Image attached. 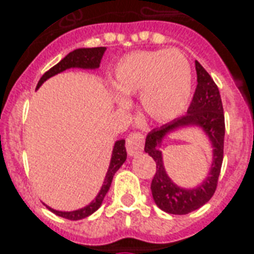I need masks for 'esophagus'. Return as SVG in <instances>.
<instances>
[{
    "label": "esophagus",
    "mask_w": 254,
    "mask_h": 254,
    "mask_svg": "<svg viewBox=\"0 0 254 254\" xmlns=\"http://www.w3.org/2000/svg\"><path fill=\"white\" fill-rule=\"evenodd\" d=\"M143 142H145V137L142 133L139 131H133L131 134L127 135V151L130 157L139 154L143 149Z\"/></svg>",
    "instance_id": "34e87169"
}]
</instances>
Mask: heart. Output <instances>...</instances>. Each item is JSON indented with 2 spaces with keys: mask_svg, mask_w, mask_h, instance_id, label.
I'll return each mask as SVG.
<instances>
[{
  "mask_svg": "<svg viewBox=\"0 0 254 254\" xmlns=\"http://www.w3.org/2000/svg\"><path fill=\"white\" fill-rule=\"evenodd\" d=\"M113 87L124 97L141 93V104L151 119L169 121L185 111L192 89V68L186 55L178 50L134 51L116 64Z\"/></svg>",
  "mask_w": 254,
  "mask_h": 254,
  "instance_id": "obj_1",
  "label": "heart"
}]
</instances>
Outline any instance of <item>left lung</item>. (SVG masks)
Returning a JSON list of instances; mask_svg holds the SVG:
<instances>
[{"mask_svg": "<svg viewBox=\"0 0 254 254\" xmlns=\"http://www.w3.org/2000/svg\"><path fill=\"white\" fill-rule=\"evenodd\" d=\"M197 85L190 104L187 115L175 119L161 127H155L146 135L145 153L157 163V171L151 181V193L155 204L165 212L186 215L200 208L216 191L221 163L224 157V111L219 88L197 61H195ZM186 125H199L209 134L214 146V163L210 177L197 189L185 190L174 185L167 177L162 162V155L156 149L163 135L169 131Z\"/></svg>", "mask_w": 254, "mask_h": 254, "instance_id": "obj_1", "label": "left lung"}]
</instances>
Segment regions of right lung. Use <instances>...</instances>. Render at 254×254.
<instances>
[{
  "label": "right lung",
  "mask_w": 254,
  "mask_h": 254,
  "mask_svg": "<svg viewBox=\"0 0 254 254\" xmlns=\"http://www.w3.org/2000/svg\"><path fill=\"white\" fill-rule=\"evenodd\" d=\"M105 47H93V49H77L73 50L72 53H69L65 58H63L58 64H55L54 67L47 71L46 73H43V76L41 77V80L38 81L37 89L41 87L43 83H45L47 79H50L54 75H57L59 72H63L65 69L71 68V67H80V68H97L100 65V62L103 59V55L105 53ZM127 159V149H125V139H120L115 143V147H113V153H112V159L111 165H109V169H108L107 177H105V181H104V185L100 190L99 195L96 196V199L92 201L91 204H88L87 207L80 209H76V211H72V212H62V211H57V209L50 208L51 212H54L58 216L64 217V219H68V220H80V219H84V217L89 216L92 213L95 212L96 209H99V207L101 205L104 200V196L107 195L108 190L111 187L112 179L115 177L116 171L123 166V163L125 162Z\"/></svg>",
  "instance_id": "right-lung-1"
}]
</instances>
